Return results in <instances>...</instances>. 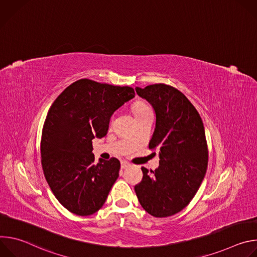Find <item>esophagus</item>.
<instances>
[{
    "instance_id": "34e87169",
    "label": "esophagus",
    "mask_w": 257,
    "mask_h": 257,
    "mask_svg": "<svg viewBox=\"0 0 257 257\" xmlns=\"http://www.w3.org/2000/svg\"><path fill=\"white\" fill-rule=\"evenodd\" d=\"M130 167V164L127 162H121V169H127Z\"/></svg>"
}]
</instances>
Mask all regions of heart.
<instances>
[{
	"instance_id": "heart-1",
	"label": "heart",
	"mask_w": 257,
	"mask_h": 257,
	"mask_svg": "<svg viewBox=\"0 0 257 257\" xmlns=\"http://www.w3.org/2000/svg\"><path fill=\"white\" fill-rule=\"evenodd\" d=\"M148 109H150V107H149L148 105L142 103V102H138V103H136V104L134 105L133 112H134V115H138V114H140V113H143V112H145V111H148Z\"/></svg>"
}]
</instances>
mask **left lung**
I'll use <instances>...</instances> for the list:
<instances>
[{
  "label": "left lung",
  "instance_id": "8db88e82",
  "mask_svg": "<svg viewBox=\"0 0 257 257\" xmlns=\"http://www.w3.org/2000/svg\"><path fill=\"white\" fill-rule=\"evenodd\" d=\"M135 90L156 114L150 149L159 151L160 166L151 172L142 168V181L134 189L145 211L167 217L188 205L205 176V131L196 108L178 89L160 83Z\"/></svg>",
  "mask_w": 257,
  "mask_h": 257
}]
</instances>
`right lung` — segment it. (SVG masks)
<instances>
[{
  "instance_id": "1",
  "label": "right lung",
  "mask_w": 257,
  "mask_h": 257,
  "mask_svg": "<svg viewBox=\"0 0 257 257\" xmlns=\"http://www.w3.org/2000/svg\"><path fill=\"white\" fill-rule=\"evenodd\" d=\"M135 96L129 86L89 79L69 85L53 102L41 142L42 165L59 202L77 215H90L105 202L119 177L120 162H94L92 139L106 135L109 119Z\"/></svg>"
}]
</instances>
